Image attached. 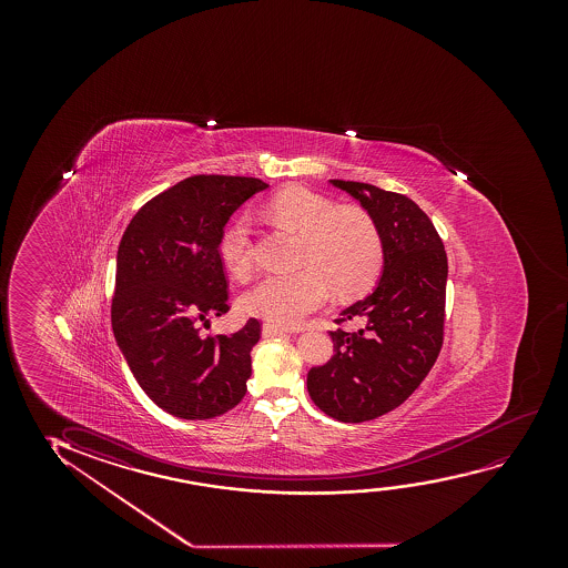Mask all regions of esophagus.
<instances>
[{
    "label": "esophagus",
    "mask_w": 568,
    "mask_h": 568,
    "mask_svg": "<svg viewBox=\"0 0 568 568\" xmlns=\"http://www.w3.org/2000/svg\"><path fill=\"white\" fill-rule=\"evenodd\" d=\"M287 329L283 326H277V324H270V322H265L264 326H262V334L264 337H275V335L285 334Z\"/></svg>",
    "instance_id": "esophagus-1"
}]
</instances>
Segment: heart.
Wrapping results in <instances>:
<instances>
[{
  "label": "heart",
  "mask_w": 568,
  "mask_h": 568,
  "mask_svg": "<svg viewBox=\"0 0 568 568\" xmlns=\"http://www.w3.org/2000/svg\"><path fill=\"white\" fill-rule=\"evenodd\" d=\"M262 215L303 234L296 272L270 273L242 296V308L280 326H293L322 308L332 285L357 293L378 275L384 260L381 229L361 207H337L311 187L288 186L262 205ZM219 254L226 272L246 277L252 267V223L234 219L221 234Z\"/></svg>",
  "instance_id": "obj_1"
}]
</instances>
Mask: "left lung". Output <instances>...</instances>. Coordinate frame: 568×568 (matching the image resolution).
<instances>
[{
    "mask_svg": "<svg viewBox=\"0 0 568 568\" xmlns=\"http://www.w3.org/2000/svg\"><path fill=\"white\" fill-rule=\"evenodd\" d=\"M329 184L376 221L384 265L373 293L335 320L361 329L329 332L334 357L312 366L306 386L329 417L363 423L404 404L435 365L443 347L448 260L433 221L407 195L349 180Z\"/></svg>",
    "mask_w": 568,
    "mask_h": 568,
    "instance_id": "obj_1",
    "label": "left lung"
}]
</instances>
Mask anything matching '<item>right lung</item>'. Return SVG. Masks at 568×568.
<instances>
[{"instance_id": "obj_1", "label": "right lung", "mask_w": 568, "mask_h": 568, "mask_svg": "<svg viewBox=\"0 0 568 568\" xmlns=\"http://www.w3.org/2000/svg\"><path fill=\"white\" fill-rule=\"evenodd\" d=\"M260 179L200 174L145 203L118 246L112 329L135 381L180 419H213L246 394L260 322L231 335L197 324L229 312L219 242Z\"/></svg>"}]
</instances>
